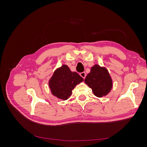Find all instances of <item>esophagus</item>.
Returning <instances> with one entry per match:
<instances>
[{"mask_svg": "<svg viewBox=\"0 0 147 147\" xmlns=\"http://www.w3.org/2000/svg\"><path fill=\"white\" fill-rule=\"evenodd\" d=\"M80 76H81L82 77H83L84 79L85 78V77H86V73L84 72L80 73Z\"/></svg>", "mask_w": 147, "mask_h": 147, "instance_id": "esophagus-1", "label": "esophagus"}]
</instances>
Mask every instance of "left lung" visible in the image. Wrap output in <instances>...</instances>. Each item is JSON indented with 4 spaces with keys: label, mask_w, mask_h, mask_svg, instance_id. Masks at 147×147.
I'll return each mask as SVG.
<instances>
[{
    "label": "left lung",
    "mask_w": 147,
    "mask_h": 147,
    "mask_svg": "<svg viewBox=\"0 0 147 147\" xmlns=\"http://www.w3.org/2000/svg\"><path fill=\"white\" fill-rule=\"evenodd\" d=\"M84 82L92 89L94 94L98 97L108 94L113 86L112 79L108 70L97 64L92 67Z\"/></svg>",
    "instance_id": "obj_1"
}]
</instances>
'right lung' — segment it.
Here are the masks:
<instances>
[{"label": "right lung", "instance_id": "1", "mask_svg": "<svg viewBox=\"0 0 147 147\" xmlns=\"http://www.w3.org/2000/svg\"><path fill=\"white\" fill-rule=\"evenodd\" d=\"M83 78L77 72H72L67 65H63L53 73L48 82L53 96L63 100L71 96L72 90Z\"/></svg>", "mask_w": 147, "mask_h": 147}]
</instances>
